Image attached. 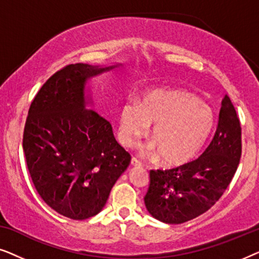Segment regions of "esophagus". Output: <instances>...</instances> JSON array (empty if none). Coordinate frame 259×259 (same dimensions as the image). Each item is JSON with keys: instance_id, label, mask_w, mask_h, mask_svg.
<instances>
[{"instance_id": "obj_1", "label": "esophagus", "mask_w": 259, "mask_h": 259, "mask_svg": "<svg viewBox=\"0 0 259 259\" xmlns=\"http://www.w3.org/2000/svg\"><path fill=\"white\" fill-rule=\"evenodd\" d=\"M131 165H132V166H134V167H140V166H141V162L139 161V160H138V159L137 158H132V160H131Z\"/></svg>"}]
</instances>
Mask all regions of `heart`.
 <instances>
[{"mask_svg": "<svg viewBox=\"0 0 259 259\" xmlns=\"http://www.w3.org/2000/svg\"><path fill=\"white\" fill-rule=\"evenodd\" d=\"M213 113L196 95L182 90H154L128 100L119 115V139L133 146L150 128L147 153L165 165H182L200 150L213 127Z\"/></svg>", "mask_w": 259, "mask_h": 259, "instance_id": "heart-1", "label": "heart"}]
</instances>
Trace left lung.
I'll list each match as a JSON object with an SVG mask.
<instances>
[{"label":"left lung","mask_w":259,"mask_h":259,"mask_svg":"<svg viewBox=\"0 0 259 259\" xmlns=\"http://www.w3.org/2000/svg\"><path fill=\"white\" fill-rule=\"evenodd\" d=\"M242 155V128L231 100L225 95L217 130L197 160L171 169L150 171L145 206L166 224H182L217 203L235 176Z\"/></svg>","instance_id":"obj_1"}]
</instances>
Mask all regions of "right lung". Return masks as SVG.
<instances>
[{
    "label": "right lung",
    "mask_w": 259,
    "mask_h": 259,
    "mask_svg": "<svg viewBox=\"0 0 259 259\" xmlns=\"http://www.w3.org/2000/svg\"><path fill=\"white\" fill-rule=\"evenodd\" d=\"M122 66H66L49 77L31 102L23 151L45 203L75 221L98 214L131 162L112 125L95 112L88 81Z\"/></svg>",
    "instance_id": "add662e5"
}]
</instances>
